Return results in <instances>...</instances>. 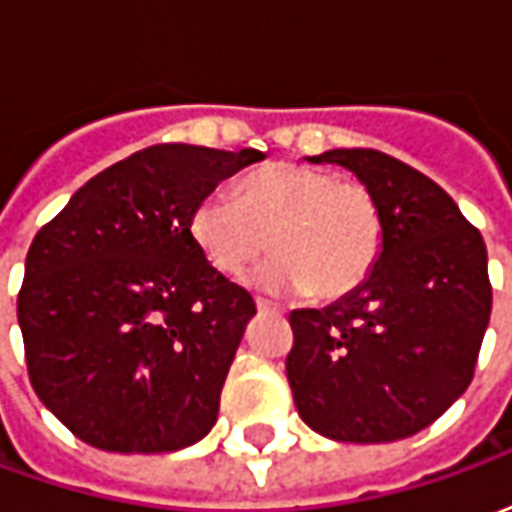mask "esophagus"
I'll return each mask as SVG.
<instances>
[{"instance_id":"34e87169","label":"esophagus","mask_w":512,"mask_h":512,"mask_svg":"<svg viewBox=\"0 0 512 512\" xmlns=\"http://www.w3.org/2000/svg\"><path fill=\"white\" fill-rule=\"evenodd\" d=\"M255 307H257V312H260V315H279L277 307H271V304H268V301H263V299H257Z\"/></svg>"}]
</instances>
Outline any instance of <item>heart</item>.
Wrapping results in <instances>:
<instances>
[{
    "label": "heart",
    "mask_w": 512,
    "mask_h": 512,
    "mask_svg": "<svg viewBox=\"0 0 512 512\" xmlns=\"http://www.w3.org/2000/svg\"><path fill=\"white\" fill-rule=\"evenodd\" d=\"M189 233L224 277L244 274L271 238L277 255L246 277L252 288L337 299L370 274L384 227L362 183L329 169L274 164L241 180L235 197L224 189L205 194L191 211Z\"/></svg>",
    "instance_id": "1"
}]
</instances>
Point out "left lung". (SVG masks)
<instances>
[{
  "instance_id": "obj_1",
  "label": "left lung",
  "mask_w": 512,
  "mask_h": 512,
  "mask_svg": "<svg viewBox=\"0 0 512 512\" xmlns=\"http://www.w3.org/2000/svg\"><path fill=\"white\" fill-rule=\"evenodd\" d=\"M307 161L354 172L376 197L384 238L354 290L323 310L290 312L293 403L326 439H406L474 376L491 318L483 235L447 191L386 153L337 147Z\"/></svg>"
}]
</instances>
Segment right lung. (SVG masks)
<instances>
[{"label":"right lung","mask_w":512,"mask_h":512,"mask_svg":"<svg viewBox=\"0 0 512 512\" xmlns=\"http://www.w3.org/2000/svg\"><path fill=\"white\" fill-rule=\"evenodd\" d=\"M263 158L145 147L87 180L35 235L18 293L29 381L76 439L150 455L213 428L255 301L205 260L189 219Z\"/></svg>","instance_id":"1"}]
</instances>
